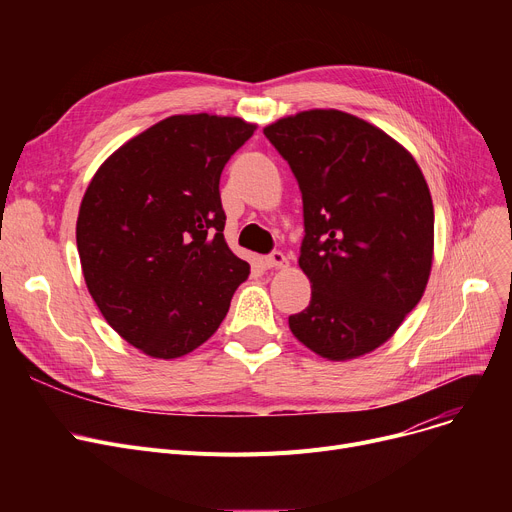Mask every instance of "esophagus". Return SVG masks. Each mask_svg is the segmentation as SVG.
Returning a JSON list of instances; mask_svg holds the SVG:
<instances>
[{"instance_id": "1", "label": "esophagus", "mask_w": 512, "mask_h": 512, "mask_svg": "<svg viewBox=\"0 0 512 512\" xmlns=\"http://www.w3.org/2000/svg\"><path fill=\"white\" fill-rule=\"evenodd\" d=\"M265 265L276 267V270H284V267H288V257L282 251H274L265 257Z\"/></svg>"}]
</instances>
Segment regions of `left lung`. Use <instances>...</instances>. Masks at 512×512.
Returning a JSON list of instances; mask_svg holds the SVG:
<instances>
[{"label": "left lung", "instance_id": "obj_1", "mask_svg": "<svg viewBox=\"0 0 512 512\" xmlns=\"http://www.w3.org/2000/svg\"><path fill=\"white\" fill-rule=\"evenodd\" d=\"M263 134L303 195L299 265L309 307L290 332L328 361L382 346L421 301L434 261V203L415 157L340 110L276 120Z\"/></svg>", "mask_w": 512, "mask_h": 512}]
</instances>
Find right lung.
I'll return each instance as SVG.
<instances>
[{
    "label": "right lung",
    "instance_id": "right-lung-1",
    "mask_svg": "<svg viewBox=\"0 0 512 512\" xmlns=\"http://www.w3.org/2000/svg\"><path fill=\"white\" fill-rule=\"evenodd\" d=\"M236 116L180 114L107 157L76 220L83 276L128 344L176 359L220 328L251 274L224 238L220 176L255 132Z\"/></svg>",
    "mask_w": 512,
    "mask_h": 512
}]
</instances>
